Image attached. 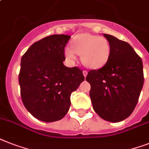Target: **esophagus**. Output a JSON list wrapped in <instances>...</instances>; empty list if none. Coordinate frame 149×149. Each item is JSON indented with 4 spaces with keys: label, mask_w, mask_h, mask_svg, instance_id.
I'll return each mask as SVG.
<instances>
[{
    "label": "esophagus",
    "mask_w": 149,
    "mask_h": 149,
    "mask_svg": "<svg viewBox=\"0 0 149 149\" xmlns=\"http://www.w3.org/2000/svg\"><path fill=\"white\" fill-rule=\"evenodd\" d=\"M83 76H84V77H86L87 76V74H88V71H87V70H83Z\"/></svg>",
    "instance_id": "esophagus-1"
}]
</instances>
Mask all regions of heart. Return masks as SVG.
Returning a JSON list of instances; mask_svg holds the SVG:
<instances>
[{
    "label": "heart",
    "mask_w": 149,
    "mask_h": 149,
    "mask_svg": "<svg viewBox=\"0 0 149 149\" xmlns=\"http://www.w3.org/2000/svg\"><path fill=\"white\" fill-rule=\"evenodd\" d=\"M71 47L65 49V55L70 61L77 59V54L82 55V62L91 69L101 68L107 63L111 55V45L106 38L83 33L75 37Z\"/></svg>",
    "instance_id": "obj_1"
}]
</instances>
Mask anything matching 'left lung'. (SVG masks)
I'll return each instance as SVG.
<instances>
[{
    "mask_svg": "<svg viewBox=\"0 0 149 149\" xmlns=\"http://www.w3.org/2000/svg\"><path fill=\"white\" fill-rule=\"evenodd\" d=\"M111 45L109 59L102 68L89 70L86 78L95 112L112 123L132 114L144 83L143 65L129 43L112 35L103 34Z\"/></svg>",
    "mask_w": 149,
    "mask_h": 149,
    "instance_id": "1",
    "label": "left lung"
}]
</instances>
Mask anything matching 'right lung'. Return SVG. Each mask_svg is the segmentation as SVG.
I'll return each mask as SVG.
<instances>
[{"label":"right lung","instance_id":"add662e5","mask_svg":"<svg viewBox=\"0 0 149 149\" xmlns=\"http://www.w3.org/2000/svg\"><path fill=\"white\" fill-rule=\"evenodd\" d=\"M70 36L54 34L35 42L23 55L19 84L25 108L37 119L60 120L70 106V95L84 80L83 70L66 67L64 49Z\"/></svg>","mask_w":149,"mask_h":149}]
</instances>
